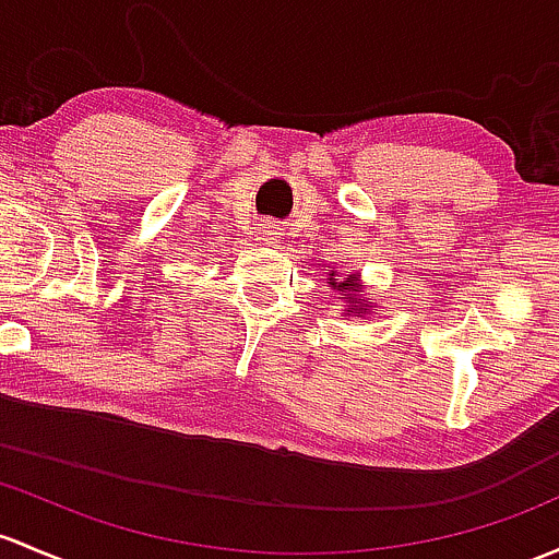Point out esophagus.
<instances>
[{"label":"esophagus","instance_id":"1","mask_svg":"<svg viewBox=\"0 0 559 559\" xmlns=\"http://www.w3.org/2000/svg\"><path fill=\"white\" fill-rule=\"evenodd\" d=\"M273 235H275V227L273 225L264 227V238H273Z\"/></svg>","mask_w":559,"mask_h":559}]
</instances>
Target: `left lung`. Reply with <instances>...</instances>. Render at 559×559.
<instances>
[{
	"mask_svg": "<svg viewBox=\"0 0 559 559\" xmlns=\"http://www.w3.org/2000/svg\"><path fill=\"white\" fill-rule=\"evenodd\" d=\"M329 281H332V278H329ZM332 286H334V281H332ZM345 289H354L356 292V286H354V275H348V281H340V286H337V292H345ZM345 299H348V297H345ZM364 310H367V308H364Z\"/></svg>",
	"mask_w": 559,
	"mask_h": 559,
	"instance_id": "left-lung-1",
	"label": "left lung"
}]
</instances>
